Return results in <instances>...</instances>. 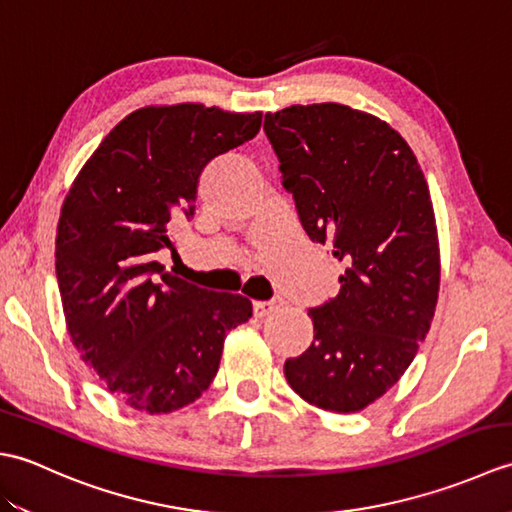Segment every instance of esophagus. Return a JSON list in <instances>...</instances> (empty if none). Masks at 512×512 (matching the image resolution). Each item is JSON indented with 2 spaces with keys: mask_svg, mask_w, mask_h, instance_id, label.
<instances>
[{
  "mask_svg": "<svg viewBox=\"0 0 512 512\" xmlns=\"http://www.w3.org/2000/svg\"><path fill=\"white\" fill-rule=\"evenodd\" d=\"M277 306H281V301H279V299H270V301H255V303H253L255 317L264 319V317H268V314L273 312Z\"/></svg>",
  "mask_w": 512,
  "mask_h": 512,
  "instance_id": "1",
  "label": "esophagus"
}]
</instances>
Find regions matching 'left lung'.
Instances as JSON below:
<instances>
[{
  "label": "left lung",
  "mask_w": 512,
  "mask_h": 512,
  "mask_svg": "<svg viewBox=\"0 0 512 512\" xmlns=\"http://www.w3.org/2000/svg\"><path fill=\"white\" fill-rule=\"evenodd\" d=\"M264 132L303 231L345 264L339 295L310 308L314 341L286 378L314 407L361 411L405 374L436 312L427 180L396 129L347 105H290L266 114Z\"/></svg>",
  "instance_id": "1"
}]
</instances>
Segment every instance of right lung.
Wrapping results in <instances>:
<instances>
[{
	"instance_id": "1",
	"label": "right lung",
	"mask_w": 512,
	"mask_h": 512,
	"mask_svg": "<svg viewBox=\"0 0 512 512\" xmlns=\"http://www.w3.org/2000/svg\"><path fill=\"white\" fill-rule=\"evenodd\" d=\"M262 127V114L182 103L123 118L85 162L57 226V281L70 339L110 394L169 413L209 389L226 334L253 306L165 273L171 220H191L204 167Z\"/></svg>"
}]
</instances>
